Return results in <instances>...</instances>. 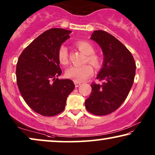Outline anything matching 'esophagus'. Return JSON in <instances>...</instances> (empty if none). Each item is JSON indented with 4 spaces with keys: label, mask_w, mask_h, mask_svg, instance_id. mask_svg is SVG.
<instances>
[{
    "label": "esophagus",
    "mask_w": 155,
    "mask_h": 155,
    "mask_svg": "<svg viewBox=\"0 0 155 155\" xmlns=\"http://www.w3.org/2000/svg\"><path fill=\"white\" fill-rule=\"evenodd\" d=\"M74 83H75V87H79L80 84H81V82H76V81H75V82H74Z\"/></svg>",
    "instance_id": "1"
}]
</instances>
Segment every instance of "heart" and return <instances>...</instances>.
Returning <instances> with one entry per match:
<instances>
[{
  "mask_svg": "<svg viewBox=\"0 0 155 155\" xmlns=\"http://www.w3.org/2000/svg\"><path fill=\"white\" fill-rule=\"evenodd\" d=\"M76 44L81 51L87 55V61H88L89 62L96 66L99 65L100 59L97 55L94 54V48L92 44L86 41H79ZM58 58L59 62L62 65H66L68 63V52L67 46L65 45H61L59 47L58 51ZM93 73H94V69L90 64H85L81 66L73 65L66 70L65 75L67 78L75 80L76 82H82L92 76Z\"/></svg>",
  "mask_w": 155,
  "mask_h": 155,
  "instance_id": "b5f03b06",
  "label": "heart"
}]
</instances>
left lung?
<instances>
[{
    "label": "left lung",
    "mask_w": 155,
    "mask_h": 155,
    "mask_svg": "<svg viewBox=\"0 0 155 155\" xmlns=\"http://www.w3.org/2000/svg\"><path fill=\"white\" fill-rule=\"evenodd\" d=\"M90 39L102 50L103 64L97 78L103 82L91 84L92 92L84 104L90 113L107 115L126 100L134 81L136 65L128 48L109 33L94 31Z\"/></svg>",
    "instance_id": "1"
}]
</instances>
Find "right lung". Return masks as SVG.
<instances>
[{"label":"right lung","mask_w":155,"mask_h":155,"mask_svg":"<svg viewBox=\"0 0 155 155\" xmlns=\"http://www.w3.org/2000/svg\"><path fill=\"white\" fill-rule=\"evenodd\" d=\"M71 31L52 28L44 31L22 52L16 66L19 90L27 105L45 116L60 114L67 97L75 88L69 79H58L62 73L58 51Z\"/></svg>","instance_id":"1"}]
</instances>
